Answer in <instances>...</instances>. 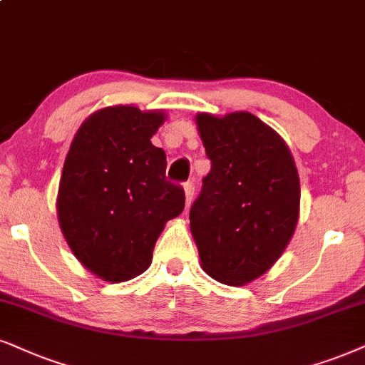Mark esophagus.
<instances>
[{"label":"esophagus","mask_w":365,"mask_h":365,"mask_svg":"<svg viewBox=\"0 0 365 365\" xmlns=\"http://www.w3.org/2000/svg\"><path fill=\"white\" fill-rule=\"evenodd\" d=\"M183 188H185V200H187V207H188L192 204L193 195H195V185H193V182H185Z\"/></svg>","instance_id":"obj_1"}]
</instances>
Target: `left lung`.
Instances as JSON below:
<instances>
[{"instance_id": "left-lung-1", "label": "left lung", "mask_w": 365, "mask_h": 365, "mask_svg": "<svg viewBox=\"0 0 365 365\" xmlns=\"http://www.w3.org/2000/svg\"><path fill=\"white\" fill-rule=\"evenodd\" d=\"M212 167L190 207L202 267L242 286L266 273L298 222L299 178L284 141L251 113L198 114Z\"/></svg>"}]
</instances>
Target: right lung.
Segmentation results:
<instances>
[{
    "label": "right lung",
    "mask_w": 365,
    "mask_h": 365,
    "mask_svg": "<svg viewBox=\"0 0 365 365\" xmlns=\"http://www.w3.org/2000/svg\"><path fill=\"white\" fill-rule=\"evenodd\" d=\"M165 116L133 106L101 109L73 138L60 178L58 222L72 252L106 281L148 269L165 222L185 192L167 180V156L151 145Z\"/></svg>",
    "instance_id": "1"
}]
</instances>
